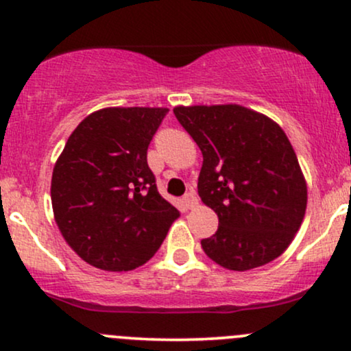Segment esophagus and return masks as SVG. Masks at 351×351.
<instances>
[{"instance_id": "obj_1", "label": "esophagus", "mask_w": 351, "mask_h": 351, "mask_svg": "<svg viewBox=\"0 0 351 351\" xmlns=\"http://www.w3.org/2000/svg\"><path fill=\"white\" fill-rule=\"evenodd\" d=\"M183 201H184V206H186L188 209H191V208H195L196 204H198V198H196V195L193 191H188V193H184V196H183Z\"/></svg>"}]
</instances>
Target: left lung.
I'll return each mask as SVG.
<instances>
[{"mask_svg": "<svg viewBox=\"0 0 351 351\" xmlns=\"http://www.w3.org/2000/svg\"><path fill=\"white\" fill-rule=\"evenodd\" d=\"M203 153L201 201L219 226L201 247L229 271H249L279 257L299 231L307 184L284 130L241 106L173 108Z\"/></svg>", "mask_w": 351, "mask_h": 351, "instance_id": "8db88e82", "label": "left lung"}]
</instances>
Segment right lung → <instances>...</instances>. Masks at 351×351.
Returning <instances> with one entry per match:
<instances>
[{
    "label": "right lung",
    "instance_id": "obj_1",
    "mask_svg": "<svg viewBox=\"0 0 351 351\" xmlns=\"http://www.w3.org/2000/svg\"><path fill=\"white\" fill-rule=\"evenodd\" d=\"M168 108L112 107L84 119L51 181L56 223L86 263L132 271L160 249L180 211L162 198L147 162Z\"/></svg>",
    "mask_w": 351,
    "mask_h": 351
}]
</instances>
